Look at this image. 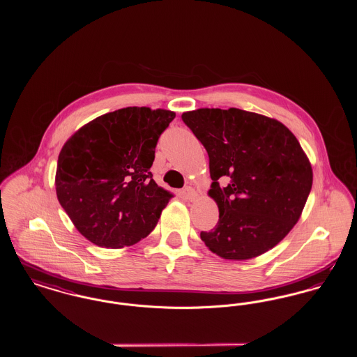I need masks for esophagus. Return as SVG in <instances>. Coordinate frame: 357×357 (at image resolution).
Here are the masks:
<instances>
[{"mask_svg":"<svg viewBox=\"0 0 357 357\" xmlns=\"http://www.w3.org/2000/svg\"><path fill=\"white\" fill-rule=\"evenodd\" d=\"M183 192H185V195H186L187 199L188 201H195L197 198H198V195H199V192L195 190V188H192V187L187 186L185 190H183Z\"/></svg>","mask_w":357,"mask_h":357,"instance_id":"obj_1","label":"esophagus"}]
</instances>
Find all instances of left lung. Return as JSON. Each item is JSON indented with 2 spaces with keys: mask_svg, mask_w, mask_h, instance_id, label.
Returning a JSON list of instances; mask_svg holds the SVG:
<instances>
[{
  "mask_svg": "<svg viewBox=\"0 0 357 357\" xmlns=\"http://www.w3.org/2000/svg\"><path fill=\"white\" fill-rule=\"evenodd\" d=\"M182 119L208 153L207 194L220 210L215 227L201 233L204 245L230 261L266 253L298 222L312 188L300 142L281 121L239 108H199Z\"/></svg>",
  "mask_w": 357,
  "mask_h": 357,
  "instance_id": "8db88e82",
  "label": "left lung"
}]
</instances>
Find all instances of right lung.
Masks as SVG:
<instances>
[{
	"label": "right lung",
	"mask_w": 357,
	"mask_h": 357,
	"mask_svg": "<svg viewBox=\"0 0 357 357\" xmlns=\"http://www.w3.org/2000/svg\"><path fill=\"white\" fill-rule=\"evenodd\" d=\"M170 109L127 107L79 128L59 153L57 199L92 243L121 249L147 237L174 197L158 186L151 166Z\"/></svg>",
	"instance_id": "right-lung-1"
}]
</instances>
